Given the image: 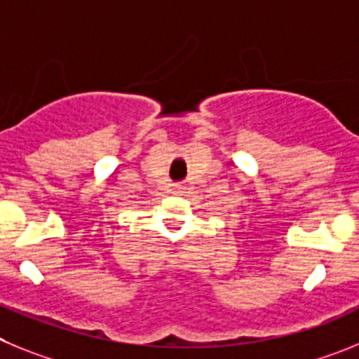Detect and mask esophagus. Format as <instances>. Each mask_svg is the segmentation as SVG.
<instances>
[{
    "label": "esophagus",
    "mask_w": 359,
    "mask_h": 359,
    "mask_svg": "<svg viewBox=\"0 0 359 359\" xmlns=\"http://www.w3.org/2000/svg\"><path fill=\"white\" fill-rule=\"evenodd\" d=\"M182 191H184L182 184H175V193H182Z\"/></svg>",
    "instance_id": "esophagus-1"
}]
</instances>
